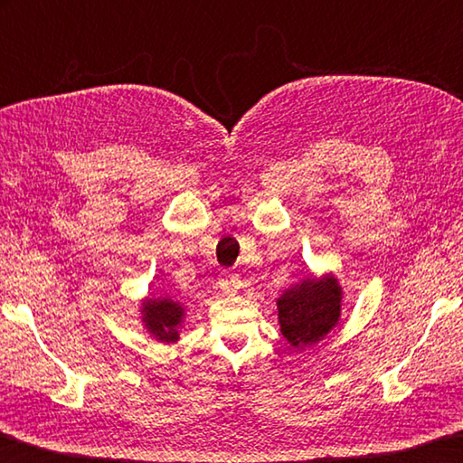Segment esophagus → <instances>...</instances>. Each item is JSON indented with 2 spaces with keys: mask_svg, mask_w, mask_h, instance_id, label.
I'll return each mask as SVG.
<instances>
[{
  "mask_svg": "<svg viewBox=\"0 0 463 463\" xmlns=\"http://www.w3.org/2000/svg\"><path fill=\"white\" fill-rule=\"evenodd\" d=\"M219 287H222L223 293L227 295L238 293V289L241 287L240 275H236V272H222V275H219Z\"/></svg>",
  "mask_w": 463,
  "mask_h": 463,
  "instance_id": "esophagus-1",
  "label": "esophagus"
}]
</instances>
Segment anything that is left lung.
I'll return each mask as SVG.
<instances>
[{
  "label": "left lung",
  "instance_id": "left-lung-1",
  "mask_svg": "<svg viewBox=\"0 0 463 463\" xmlns=\"http://www.w3.org/2000/svg\"><path fill=\"white\" fill-rule=\"evenodd\" d=\"M340 306L343 289L336 277L303 279L277 299L279 324L285 340L299 351L316 345L338 324Z\"/></svg>",
  "mask_w": 463,
  "mask_h": 463
}]
</instances>
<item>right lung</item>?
<instances>
[{"label": "right lung", "instance_id": "add662e5", "mask_svg": "<svg viewBox=\"0 0 463 463\" xmlns=\"http://www.w3.org/2000/svg\"><path fill=\"white\" fill-rule=\"evenodd\" d=\"M141 320L149 335L160 343H176L182 320H184V307L170 298H147L141 306Z\"/></svg>", "mask_w": 463, "mask_h": 463}]
</instances>
